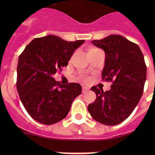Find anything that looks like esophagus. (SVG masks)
<instances>
[{"label": "esophagus", "mask_w": 155, "mask_h": 155, "mask_svg": "<svg viewBox=\"0 0 155 155\" xmlns=\"http://www.w3.org/2000/svg\"><path fill=\"white\" fill-rule=\"evenodd\" d=\"M89 90V87H87V86H83L82 87V92H86Z\"/></svg>", "instance_id": "1"}]
</instances>
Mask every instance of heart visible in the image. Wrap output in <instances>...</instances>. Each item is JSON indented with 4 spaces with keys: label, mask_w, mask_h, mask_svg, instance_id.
Listing matches in <instances>:
<instances>
[{
    "label": "heart",
    "mask_w": 155,
    "mask_h": 155,
    "mask_svg": "<svg viewBox=\"0 0 155 155\" xmlns=\"http://www.w3.org/2000/svg\"><path fill=\"white\" fill-rule=\"evenodd\" d=\"M84 80H87V77H84Z\"/></svg>",
    "instance_id": "obj_1"
}]
</instances>
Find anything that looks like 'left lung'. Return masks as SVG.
<instances>
[{
    "label": "left lung",
    "instance_id": "1",
    "mask_svg": "<svg viewBox=\"0 0 155 155\" xmlns=\"http://www.w3.org/2000/svg\"><path fill=\"white\" fill-rule=\"evenodd\" d=\"M92 44L105 53L102 78L112 81L109 91L93 86L97 98L87 106L92 118L106 125L127 119L139 102L147 79V66L140 47L121 35H112Z\"/></svg>",
    "mask_w": 155,
    "mask_h": 155
}]
</instances>
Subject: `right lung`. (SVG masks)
Listing matches in <instances>:
<instances>
[{"label":"right lung","instance_id":"add662e5","mask_svg":"<svg viewBox=\"0 0 155 155\" xmlns=\"http://www.w3.org/2000/svg\"><path fill=\"white\" fill-rule=\"evenodd\" d=\"M84 42L50 35L32 40L19 56L17 90L25 110L38 122L48 125L62 120L81 94L80 84L62 85L53 75L68 66L75 50Z\"/></svg>","mask_w":155,"mask_h":155}]
</instances>
